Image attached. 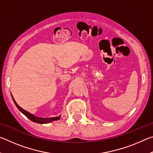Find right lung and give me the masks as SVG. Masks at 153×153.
<instances>
[{"mask_svg":"<svg viewBox=\"0 0 153 153\" xmlns=\"http://www.w3.org/2000/svg\"><path fill=\"white\" fill-rule=\"evenodd\" d=\"M11 97L13 98V102L15 103V105L16 107H17L18 109H19L21 112H22L23 114H24V115L26 116V117L30 119L31 121H32L33 122H35V123H50L52 122V121H56V120H59V119L61 118V115L59 116V117H46V118H42V117H36L34 115H33V114L30 113L28 112V111L24 110V108H22L21 107H19V105H17V103L15 101V99L13 97V96L11 94Z\"/></svg>","mask_w":153,"mask_h":153,"instance_id":"obj_1","label":"right lung"}]
</instances>
